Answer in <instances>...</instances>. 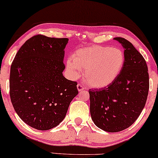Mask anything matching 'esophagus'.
Listing matches in <instances>:
<instances>
[{
  "instance_id": "obj_1",
  "label": "esophagus",
  "mask_w": 158,
  "mask_h": 158,
  "mask_svg": "<svg viewBox=\"0 0 158 158\" xmlns=\"http://www.w3.org/2000/svg\"><path fill=\"white\" fill-rule=\"evenodd\" d=\"M77 90H78L79 92L80 91H82V90H84L83 86L81 84H77Z\"/></svg>"
}]
</instances>
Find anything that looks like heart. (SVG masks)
Segmentation results:
<instances>
[{
	"instance_id": "1",
	"label": "heart",
	"mask_w": 158,
	"mask_h": 158,
	"mask_svg": "<svg viewBox=\"0 0 158 158\" xmlns=\"http://www.w3.org/2000/svg\"><path fill=\"white\" fill-rule=\"evenodd\" d=\"M125 55L116 47L95 45L80 49L67 60L66 68L73 79L83 71V79L90 87L100 89L111 85L124 68Z\"/></svg>"
}]
</instances>
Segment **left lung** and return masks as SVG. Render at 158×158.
Masks as SVG:
<instances>
[{
  "label": "left lung",
  "mask_w": 158,
  "mask_h": 158,
  "mask_svg": "<svg viewBox=\"0 0 158 158\" xmlns=\"http://www.w3.org/2000/svg\"><path fill=\"white\" fill-rule=\"evenodd\" d=\"M124 48V68L113 83L99 90H89L90 112L94 124L108 132L128 128L145 106L149 74L145 60L126 39H114Z\"/></svg>",
  "instance_id": "1"
}]
</instances>
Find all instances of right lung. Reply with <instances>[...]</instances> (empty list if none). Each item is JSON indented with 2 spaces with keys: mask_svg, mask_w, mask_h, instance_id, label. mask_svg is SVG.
<instances>
[{
  "mask_svg": "<svg viewBox=\"0 0 158 158\" xmlns=\"http://www.w3.org/2000/svg\"><path fill=\"white\" fill-rule=\"evenodd\" d=\"M68 40L34 36L21 46L10 66V101L21 119L32 128L57 127L78 94L76 82L62 74Z\"/></svg>",
  "mask_w": 158,
  "mask_h": 158,
  "instance_id": "obj_1",
  "label": "right lung"
}]
</instances>
